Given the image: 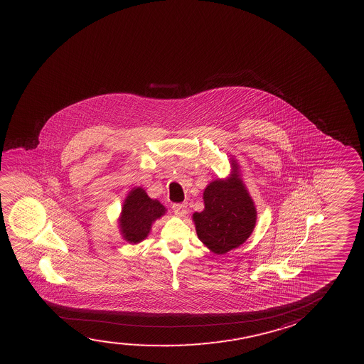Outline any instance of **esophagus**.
Returning a JSON list of instances; mask_svg holds the SVG:
<instances>
[{
	"label": "esophagus",
	"instance_id": "obj_1",
	"mask_svg": "<svg viewBox=\"0 0 364 364\" xmlns=\"http://www.w3.org/2000/svg\"><path fill=\"white\" fill-rule=\"evenodd\" d=\"M173 210H174L176 216H184V215L188 213V205H186V203H183V204H174L173 205Z\"/></svg>",
	"mask_w": 364,
	"mask_h": 364
}]
</instances>
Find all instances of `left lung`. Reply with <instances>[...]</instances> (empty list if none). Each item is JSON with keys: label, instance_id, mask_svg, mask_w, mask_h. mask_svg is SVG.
<instances>
[{"label": "left lung", "instance_id": "1", "mask_svg": "<svg viewBox=\"0 0 364 364\" xmlns=\"http://www.w3.org/2000/svg\"><path fill=\"white\" fill-rule=\"evenodd\" d=\"M205 208L194 213L196 234L200 241L216 255H224L239 247L252 234L257 219L254 200L251 199L237 164L228 179L213 180L203 194Z\"/></svg>", "mask_w": 364, "mask_h": 364}]
</instances>
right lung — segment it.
Masks as SVG:
<instances>
[{"mask_svg":"<svg viewBox=\"0 0 364 364\" xmlns=\"http://www.w3.org/2000/svg\"><path fill=\"white\" fill-rule=\"evenodd\" d=\"M164 205L159 200L150 199L143 188H133L125 198L120 213L119 231L129 244H139L146 239L154 221L164 216Z\"/></svg>","mask_w":364,"mask_h":364,"instance_id":"add662e5","label":"right lung"}]
</instances>
